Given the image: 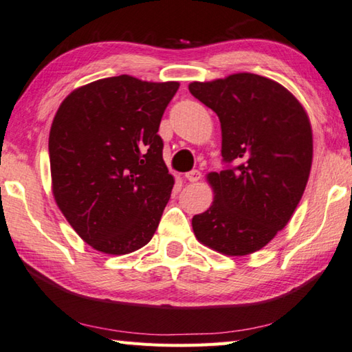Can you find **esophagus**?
Here are the masks:
<instances>
[{"label":"esophagus","instance_id":"1","mask_svg":"<svg viewBox=\"0 0 352 352\" xmlns=\"http://www.w3.org/2000/svg\"><path fill=\"white\" fill-rule=\"evenodd\" d=\"M201 177H202V173L199 170H191L187 175H185V179L190 182H197Z\"/></svg>","mask_w":352,"mask_h":352}]
</instances>
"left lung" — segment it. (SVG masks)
Here are the masks:
<instances>
[{
  "mask_svg": "<svg viewBox=\"0 0 352 352\" xmlns=\"http://www.w3.org/2000/svg\"><path fill=\"white\" fill-rule=\"evenodd\" d=\"M188 90L219 116L227 164L207 176L214 199L191 221L195 236L225 256L251 254L285 228L307 187L308 115L282 84L254 73L195 81Z\"/></svg>",
  "mask_w": 352,
  "mask_h": 352,
  "instance_id": "8db88e82",
  "label": "left lung"
}]
</instances>
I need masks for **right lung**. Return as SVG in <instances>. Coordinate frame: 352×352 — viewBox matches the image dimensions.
Returning a JSON list of instances; mask_svg holds the SVG:
<instances>
[{
    "label": "right lung",
    "instance_id": "right-lung-1",
    "mask_svg": "<svg viewBox=\"0 0 352 352\" xmlns=\"http://www.w3.org/2000/svg\"><path fill=\"white\" fill-rule=\"evenodd\" d=\"M177 89L121 75L82 85L59 105L49 136L52 191L91 248L121 256L153 237L175 185L157 130Z\"/></svg>",
    "mask_w": 352,
    "mask_h": 352
}]
</instances>
